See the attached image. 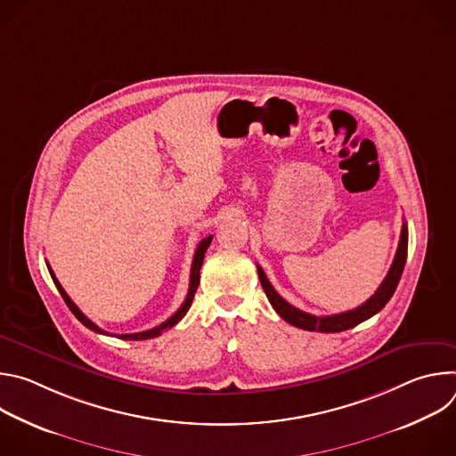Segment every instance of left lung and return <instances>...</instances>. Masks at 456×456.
Returning <instances> with one entry per match:
<instances>
[{
  "label": "left lung",
  "mask_w": 456,
  "mask_h": 456,
  "mask_svg": "<svg viewBox=\"0 0 456 456\" xmlns=\"http://www.w3.org/2000/svg\"><path fill=\"white\" fill-rule=\"evenodd\" d=\"M406 256H408V225L403 224V231H401V240H399V247H397V254L392 267H389L384 281L379 285V289L375 290V294L364 301L361 306L343 312V314H334V315H312L306 314L296 306H292L290 303H287L271 285V281L267 280L264 269L257 265V276L259 281H262V287L273 305V308L290 324L303 330H310V332H324V334H334V332H343L348 329L357 327L359 322L370 319L371 315H375L377 312H380L384 308V305L392 299L404 265H406Z\"/></svg>",
  "instance_id": "left-lung-1"
}]
</instances>
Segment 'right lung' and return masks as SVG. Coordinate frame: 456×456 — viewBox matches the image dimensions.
Returning <instances> with one entry per match:
<instances>
[{"mask_svg":"<svg viewBox=\"0 0 456 456\" xmlns=\"http://www.w3.org/2000/svg\"><path fill=\"white\" fill-rule=\"evenodd\" d=\"M211 240H213V236H208V238H204L200 243H199V247H197V252H194V257H192V265H191V278H189V292H187V297H185V301L182 303V306L167 319V321H164L162 324H159V327H155V329H151V330H146V332H139V334H120V336H115V338H118V339H126V341H144V339H151V338H157V336H160L162 332H166V330H169V329H173L175 324L187 314V310H189V306H191V303H192V297H194V292H197V289H199V283H200V269H202V264H204V256H206V250H208V247L211 245ZM48 265V264H46ZM48 271H50V276H52V280H53V283H55V287H57V290H59V294L62 296V299H64V303L69 305V308L72 310V314L85 324L86 329H90V330H94V332H97V334H104V336H111V334H108L106 330H102V329H99L95 322H92L79 308H77V305L69 297V294L64 292V289L61 287V283L57 281V278H55V274L52 273V269H50V265H48Z\"/></svg>","mask_w":456,"mask_h":456,"instance_id":"1","label":"right lung"}]
</instances>
